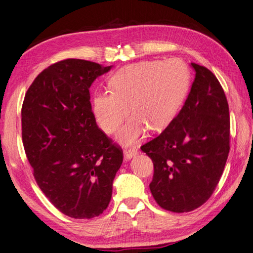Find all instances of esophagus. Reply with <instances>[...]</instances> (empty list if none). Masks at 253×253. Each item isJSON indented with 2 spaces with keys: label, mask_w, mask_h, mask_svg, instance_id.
<instances>
[{
  "label": "esophagus",
  "mask_w": 253,
  "mask_h": 253,
  "mask_svg": "<svg viewBox=\"0 0 253 253\" xmlns=\"http://www.w3.org/2000/svg\"><path fill=\"white\" fill-rule=\"evenodd\" d=\"M138 155V151L137 149H135V148H130V149H126L125 151H124V157H125V160H130L131 158H133L135 156Z\"/></svg>",
  "instance_id": "obj_1"
}]
</instances>
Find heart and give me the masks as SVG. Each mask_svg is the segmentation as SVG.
<instances>
[{"label":"heart","instance_id":"b5f03b06","mask_svg":"<svg viewBox=\"0 0 253 253\" xmlns=\"http://www.w3.org/2000/svg\"><path fill=\"white\" fill-rule=\"evenodd\" d=\"M190 70L179 59L141 61L121 68L110 79L111 91L93 96L94 117L106 133L115 132L124 146L135 145L146 135L167 127L176 115L190 87ZM130 108L128 109L127 106Z\"/></svg>","mask_w":253,"mask_h":253}]
</instances>
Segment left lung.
<instances>
[{"label":"left lung","instance_id":"obj_1","mask_svg":"<svg viewBox=\"0 0 253 253\" xmlns=\"http://www.w3.org/2000/svg\"><path fill=\"white\" fill-rule=\"evenodd\" d=\"M195 79L179 114L141 147L155 167L150 191L158 205L191 211L211 196L229 153L228 102L209 69L191 63Z\"/></svg>","mask_w":253,"mask_h":253}]
</instances>
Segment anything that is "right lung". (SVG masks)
Segmentation results:
<instances>
[{"mask_svg": "<svg viewBox=\"0 0 253 253\" xmlns=\"http://www.w3.org/2000/svg\"><path fill=\"white\" fill-rule=\"evenodd\" d=\"M113 66L67 59L35 79L22 107L24 149L38 186L53 206L76 219L110 204L123 151L97 127L90 91Z\"/></svg>", "mask_w": 253, "mask_h": 253, "instance_id": "obj_1", "label": "right lung"}]
</instances>
